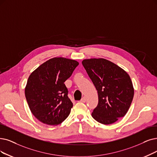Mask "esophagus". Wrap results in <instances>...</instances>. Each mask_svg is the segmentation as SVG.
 <instances>
[{
	"mask_svg": "<svg viewBox=\"0 0 157 157\" xmlns=\"http://www.w3.org/2000/svg\"><path fill=\"white\" fill-rule=\"evenodd\" d=\"M86 97H82L80 100V102H86Z\"/></svg>",
	"mask_w": 157,
	"mask_h": 157,
	"instance_id": "obj_1",
	"label": "esophagus"
}]
</instances>
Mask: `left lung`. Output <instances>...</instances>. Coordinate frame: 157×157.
<instances>
[{
	"label": "left lung",
	"mask_w": 157,
	"mask_h": 157,
	"mask_svg": "<svg viewBox=\"0 0 157 157\" xmlns=\"http://www.w3.org/2000/svg\"><path fill=\"white\" fill-rule=\"evenodd\" d=\"M82 64L95 86L98 103L92 117L102 124H111L127 113L134 96L129 75L104 59H85Z\"/></svg>",
	"instance_id": "obj_1"
}]
</instances>
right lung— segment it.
I'll use <instances>...</instances> for the list:
<instances>
[{"label": "right lung", "instance_id": "obj_1", "mask_svg": "<svg viewBox=\"0 0 157 157\" xmlns=\"http://www.w3.org/2000/svg\"><path fill=\"white\" fill-rule=\"evenodd\" d=\"M78 64L75 60L55 57L29 75L25 96L31 113L41 122L57 126L70 115L73 103L67 97L64 82Z\"/></svg>", "mask_w": 157, "mask_h": 157}]
</instances>
